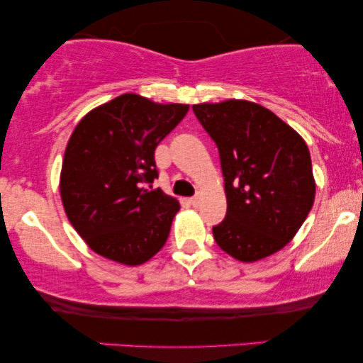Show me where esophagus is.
Instances as JSON below:
<instances>
[{"label": "esophagus", "mask_w": 363, "mask_h": 363, "mask_svg": "<svg viewBox=\"0 0 363 363\" xmlns=\"http://www.w3.org/2000/svg\"><path fill=\"white\" fill-rule=\"evenodd\" d=\"M190 203H191V205L193 206H198V205H200V196H193V198H190Z\"/></svg>", "instance_id": "esophagus-1"}]
</instances>
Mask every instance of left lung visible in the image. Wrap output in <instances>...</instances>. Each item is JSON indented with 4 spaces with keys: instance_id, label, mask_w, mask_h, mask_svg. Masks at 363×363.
<instances>
[{
    "instance_id": "8db88e82",
    "label": "left lung",
    "mask_w": 363,
    "mask_h": 363,
    "mask_svg": "<svg viewBox=\"0 0 363 363\" xmlns=\"http://www.w3.org/2000/svg\"><path fill=\"white\" fill-rule=\"evenodd\" d=\"M193 112L220 152L228 201L213 228L218 246L242 262L282 250L315 196L304 138L269 108L250 101L196 104Z\"/></svg>"
}]
</instances>
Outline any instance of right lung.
I'll use <instances>...</instances> for the list:
<instances>
[{
    "instance_id": "right-lung-1",
    "label": "right lung",
    "mask_w": 363,
    "mask_h": 363,
    "mask_svg": "<svg viewBox=\"0 0 363 363\" xmlns=\"http://www.w3.org/2000/svg\"><path fill=\"white\" fill-rule=\"evenodd\" d=\"M186 104L122 94L82 117L61 170L66 215L97 255L138 266L162 250L178 200L152 190L155 148L186 116Z\"/></svg>"
}]
</instances>
